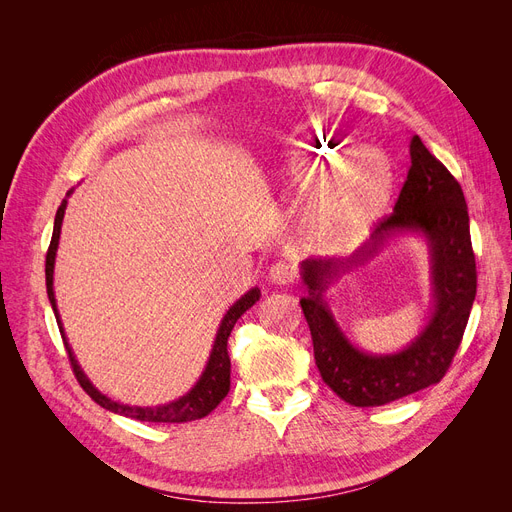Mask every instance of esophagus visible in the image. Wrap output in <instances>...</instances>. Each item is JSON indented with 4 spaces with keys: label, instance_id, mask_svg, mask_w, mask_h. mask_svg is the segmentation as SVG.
Here are the masks:
<instances>
[{
    "label": "esophagus",
    "instance_id": "esophagus-1",
    "mask_svg": "<svg viewBox=\"0 0 512 512\" xmlns=\"http://www.w3.org/2000/svg\"><path fill=\"white\" fill-rule=\"evenodd\" d=\"M267 280L276 286H288L290 282H294V270L292 265L286 261H278L270 267V272H267Z\"/></svg>",
    "mask_w": 512,
    "mask_h": 512
}]
</instances>
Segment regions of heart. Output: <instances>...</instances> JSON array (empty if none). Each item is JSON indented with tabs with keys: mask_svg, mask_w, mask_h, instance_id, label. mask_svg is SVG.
Returning <instances> with one entry per match:
<instances>
[{
	"mask_svg": "<svg viewBox=\"0 0 512 512\" xmlns=\"http://www.w3.org/2000/svg\"><path fill=\"white\" fill-rule=\"evenodd\" d=\"M286 180L307 197L301 234L311 247L338 253L357 247L384 215L392 193L388 161L328 130L294 141L282 164Z\"/></svg>",
	"mask_w": 512,
	"mask_h": 512,
	"instance_id": "b5f03b06",
	"label": "heart"
}]
</instances>
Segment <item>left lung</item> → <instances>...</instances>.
<instances>
[{
    "mask_svg": "<svg viewBox=\"0 0 512 512\" xmlns=\"http://www.w3.org/2000/svg\"><path fill=\"white\" fill-rule=\"evenodd\" d=\"M411 168L394 211L371 240L346 259H307L301 307L313 338L315 365L324 382L353 407H382L438 384L459 348L477 292L469 213L461 184L421 139H411ZM400 233L426 238L433 270V315L426 328L398 354L361 352L339 330L323 292L344 273L364 264Z\"/></svg>",
    "mask_w": 512,
    "mask_h": 512,
    "instance_id": "8db88e82",
    "label": "left lung"
}]
</instances>
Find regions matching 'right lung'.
Instances as JSON below:
<instances>
[{
  "label": "right lung",
  "instance_id": "1",
  "mask_svg": "<svg viewBox=\"0 0 512 512\" xmlns=\"http://www.w3.org/2000/svg\"><path fill=\"white\" fill-rule=\"evenodd\" d=\"M72 191H74V188H70V191L66 193V199L58 207L56 222H53V234H51V242H49V249H47V257H45V282H47V297H49L53 313H56L60 334L64 338L66 351H68V357H70V365L74 369L78 384L83 386V390L97 402L99 407L112 411V413H118V415H124V417H130V419L149 421V423H186V421H195V419H201V417L209 415L215 407L220 405V402L224 400V396L230 390L228 336H230L234 324L238 321V317L259 301L261 290L257 286L251 288L247 294H242V297L226 311L222 324L218 328V334H215L213 348L209 353V361H207V365L201 373V378L184 396H180L178 400L168 402V405H159V407H130V405H122V402L107 398L105 394H101L91 384V380L87 378L85 371L80 369V365H78V361L72 353V348L68 344V338L64 334V326H62V319H60L58 305H56V294H53V267H56V253H58V245H60L62 222H64L68 197L72 195Z\"/></svg>",
  "mask_w": 512,
  "mask_h": 512
}]
</instances>
